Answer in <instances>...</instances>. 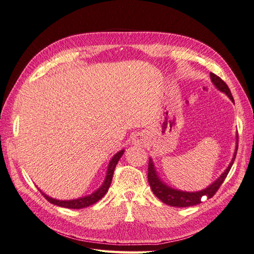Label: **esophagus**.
<instances>
[{
    "label": "esophagus",
    "mask_w": 254,
    "mask_h": 254,
    "mask_svg": "<svg viewBox=\"0 0 254 254\" xmlns=\"http://www.w3.org/2000/svg\"><path fill=\"white\" fill-rule=\"evenodd\" d=\"M133 142L134 144H144V137L141 134H136L133 137Z\"/></svg>",
    "instance_id": "1"
}]
</instances>
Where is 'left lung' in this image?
I'll return each instance as SVG.
<instances>
[{
    "instance_id": "obj_1",
    "label": "left lung",
    "mask_w": 254,
    "mask_h": 254,
    "mask_svg": "<svg viewBox=\"0 0 254 254\" xmlns=\"http://www.w3.org/2000/svg\"><path fill=\"white\" fill-rule=\"evenodd\" d=\"M210 76H211V80L214 86L216 87V89L222 92V93H225L234 103L231 91H230L225 81L220 79L218 76L215 75L214 73H210ZM237 147H238V135L236 134V145H235V150H234L231 162H230L225 172L222 173L216 180H215L213 183H211L209 187H206L205 189L198 191L180 190L167 186V184L160 178V176L157 172V168L155 166V163H153L152 159L149 158L147 177H148V182L151 188V190L161 201L171 206L186 207V206H191V205H196L198 203H201V200H203L204 198H207V199L212 198L215 195V193L217 191V190L220 188L222 182L225 181L227 175L229 174L230 170H231V167L234 163Z\"/></svg>"
}]
</instances>
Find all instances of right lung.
<instances>
[{
    "label": "right lung",
    "mask_w": 254,
    "mask_h": 254,
    "mask_svg": "<svg viewBox=\"0 0 254 254\" xmlns=\"http://www.w3.org/2000/svg\"><path fill=\"white\" fill-rule=\"evenodd\" d=\"M124 152H125V150L122 149L119 152L115 153V155L112 157V159L110 160V162L108 164V168H107V173H106V177H105V180H104L103 184L96 190H94L92 194L76 198V199H70V200H59V199H55V198L48 196L40 190L41 194L45 197V199H48L51 203L58 205V206L67 207V209H82V207H87L89 205L94 204L95 202H97L99 200V199H102L107 191H108L111 181H112L114 168H115V166H117L119 160L122 158L123 155H124Z\"/></svg>",
    "instance_id": "right-lung-1"
}]
</instances>
